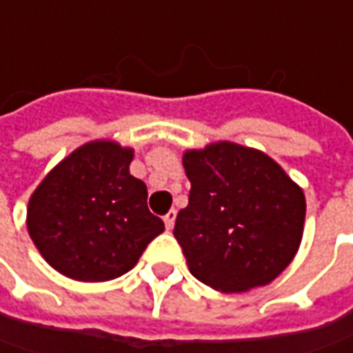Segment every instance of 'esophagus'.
Wrapping results in <instances>:
<instances>
[{
  "instance_id": "34e87169",
  "label": "esophagus",
  "mask_w": 353,
  "mask_h": 353,
  "mask_svg": "<svg viewBox=\"0 0 353 353\" xmlns=\"http://www.w3.org/2000/svg\"><path fill=\"white\" fill-rule=\"evenodd\" d=\"M163 223H165V229H168V231L174 229V223H176V209H172V211H168V213L163 215Z\"/></svg>"
}]
</instances>
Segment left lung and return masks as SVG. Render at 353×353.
Masks as SVG:
<instances>
[{"mask_svg": "<svg viewBox=\"0 0 353 353\" xmlns=\"http://www.w3.org/2000/svg\"><path fill=\"white\" fill-rule=\"evenodd\" d=\"M190 203L174 237L197 281L245 292L274 281L296 254L306 201L267 154L217 142L183 156Z\"/></svg>", "mask_w": 353, "mask_h": 353, "instance_id": "1", "label": "left lung"}]
</instances>
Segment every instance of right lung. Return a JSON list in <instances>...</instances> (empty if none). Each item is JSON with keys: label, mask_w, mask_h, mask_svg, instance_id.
Returning a JSON list of instances; mask_svg holds the SVG:
<instances>
[{"label": "right lung", "mask_w": 353, "mask_h": 353, "mask_svg": "<svg viewBox=\"0 0 353 353\" xmlns=\"http://www.w3.org/2000/svg\"><path fill=\"white\" fill-rule=\"evenodd\" d=\"M132 150L90 142L74 150L29 199L27 229L61 274L104 283L128 272L163 221L148 209L144 181L130 176Z\"/></svg>", "instance_id": "right-lung-1"}]
</instances>
